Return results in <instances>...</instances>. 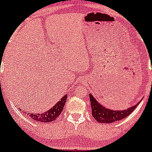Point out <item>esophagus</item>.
<instances>
[{
    "label": "esophagus",
    "mask_w": 152,
    "mask_h": 152,
    "mask_svg": "<svg viewBox=\"0 0 152 152\" xmlns=\"http://www.w3.org/2000/svg\"><path fill=\"white\" fill-rule=\"evenodd\" d=\"M84 83H86V80H84V82H83Z\"/></svg>",
    "instance_id": "obj_1"
}]
</instances>
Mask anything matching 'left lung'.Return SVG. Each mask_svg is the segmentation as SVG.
<instances>
[{
    "instance_id": "left-lung-1",
    "label": "left lung",
    "mask_w": 152,
    "mask_h": 152,
    "mask_svg": "<svg viewBox=\"0 0 152 152\" xmlns=\"http://www.w3.org/2000/svg\"><path fill=\"white\" fill-rule=\"evenodd\" d=\"M89 97H90L92 115L100 123H108L109 124V123H113L125 118L135 110L137 105L140 104V103H137L135 106L125 110L114 111L113 110H109L100 104L91 94H89Z\"/></svg>"
}]
</instances>
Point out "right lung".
<instances>
[{"mask_svg": "<svg viewBox=\"0 0 152 152\" xmlns=\"http://www.w3.org/2000/svg\"><path fill=\"white\" fill-rule=\"evenodd\" d=\"M66 97L67 96L66 94L51 110H48L45 113H41V114H39V113L38 114H34V113L33 114L32 113L28 114V115H29L34 121H39V122H52V121H55V119L58 117L59 115L61 113L65 103H66Z\"/></svg>", "mask_w": 152, "mask_h": 152, "instance_id": "obj_1", "label": "right lung"}]
</instances>
